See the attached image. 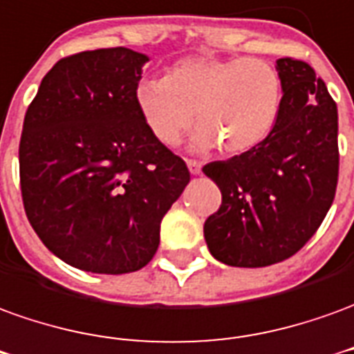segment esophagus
Returning <instances> with one entry per match:
<instances>
[{
    "mask_svg": "<svg viewBox=\"0 0 354 354\" xmlns=\"http://www.w3.org/2000/svg\"><path fill=\"white\" fill-rule=\"evenodd\" d=\"M187 169H189L192 174H201V162H199V160L189 159L187 160Z\"/></svg>",
    "mask_w": 354,
    "mask_h": 354,
    "instance_id": "1",
    "label": "esophagus"
}]
</instances>
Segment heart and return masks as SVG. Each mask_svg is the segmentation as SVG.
<instances>
[{
	"instance_id": "obj_1",
	"label": "heart",
	"mask_w": 354,
	"mask_h": 354,
	"mask_svg": "<svg viewBox=\"0 0 354 354\" xmlns=\"http://www.w3.org/2000/svg\"><path fill=\"white\" fill-rule=\"evenodd\" d=\"M134 103L145 128L174 147L195 122L194 147L226 155L251 151L266 140L281 107V76L259 57H187L165 78H142Z\"/></svg>"
}]
</instances>
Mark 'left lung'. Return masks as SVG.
Masks as SVG:
<instances>
[{"label": "left lung", "mask_w": 354, "mask_h": 354, "mask_svg": "<svg viewBox=\"0 0 354 354\" xmlns=\"http://www.w3.org/2000/svg\"><path fill=\"white\" fill-rule=\"evenodd\" d=\"M278 120L251 151L214 160L203 172L222 205L205 220L211 254L228 266L281 263L305 245L332 207L339 174L337 105L305 61H276Z\"/></svg>", "instance_id": "8db88e82"}]
</instances>
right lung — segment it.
I'll use <instances>...</instances> for the list:
<instances>
[{"label":"right lung","mask_w":354,"mask_h":354,"mask_svg":"<svg viewBox=\"0 0 354 354\" xmlns=\"http://www.w3.org/2000/svg\"><path fill=\"white\" fill-rule=\"evenodd\" d=\"M149 57L128 48L57 61L22 124L21 192L32 228L74 268L128 274L159 247L160 220L189 182L134 103Z\"/></svg>","instance_id":"right-lung-1"}]
</instances>
